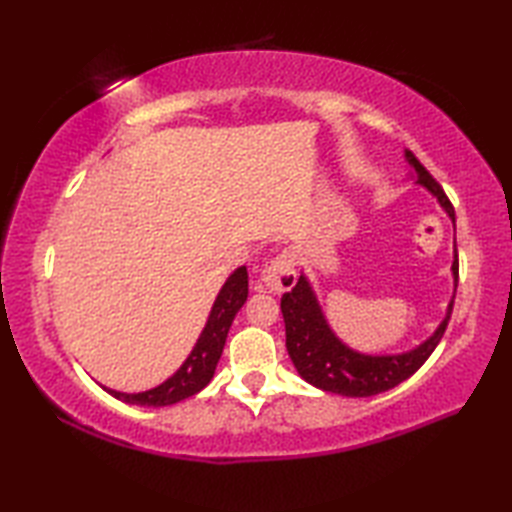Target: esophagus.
I'll return each instance as SVG.
<instances>
[{"mask_svg":"<svg viewBox=\"0 0 512 512\" xmlns=\"http://www.w3.org/2000/svg\"><path fill=\"white\" fill-rule=\"evenodd\" d=\"M297 273H295V257L290 253L277 255L262 273V284L268 292H284L295 286Z\"/></svg>","mask_w":512,"mask_h":512,"instance_id":"34e87169","label":"esophagus"}]
</instances>
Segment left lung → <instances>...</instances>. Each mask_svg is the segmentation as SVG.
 <instances>
[{
  "label": "left lung",
  "instance_id": "8db88e82",
  "mask_svg": "<svg viewBox=\"0 0 512 512\" xmlns=\"http://www.w3.org/2000/svg\"><path fill=\"white\" fill-rule=\"evenodd\" d=\"M405 160L413 171L407 173V178L413 184L427 189L433 198L438 200L442 211L449 215V220L455 226V211L442 191L440 184L429 176L418 158L405 149ZM451 277H453V297L444 312L438 328L433 330L422 343L411 347L407 352H383V354H367L358 352L354 347L341 341L336 332L330 328L325 312L319 303L317 292H314L310 279L301 270L297 286L281 297V314L286 323V350L292 365L299 376L330 394H339L347 398H367L383 394V391L400 385L411 374H416L427 361L431 352L436 350L444 330H447L455 288H458V250L453 246V262H451Z\"/></svg>",
  "mask_w": 512,
  "mask_h": 512
}]
</instances>
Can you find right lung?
<instances>
[{"label":"right lung","instance_id":"right-lung-1","mask_svg":"<svg viewBox=\"0 0 512 512\" xmlns=\"http://www.w3.org/2000/svg\"><path fill=\"white\" fill-rule=\"evenodd\" d=\"M246 299L248 273L246 266H239L226 277L220 292H217L209 317H206V323L198 336V341L193 345V350L167 380H162L160 385L147 391H138V394H127V391H116L103 385L101 387L116 400H123L127 405L138 407H167L198 394V391H202L211 383L217 361H220L224 350L226 334L231 330L235 314L242 310Z\"/></svg>","mask_w":512,"mask_h":512}]
</instances>
